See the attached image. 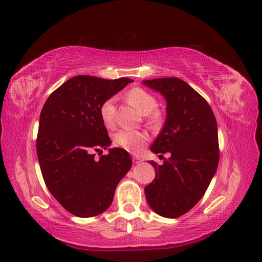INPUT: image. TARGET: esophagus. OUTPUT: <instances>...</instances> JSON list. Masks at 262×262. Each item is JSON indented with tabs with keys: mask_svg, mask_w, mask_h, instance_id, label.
<instances>
[{
	"mask_svg": "<svg viewBox=\"0 0 262 262\" xmlns=\"http://www.w3.org/2000/svg\"><path fill=\"white\" fill-rule=\"evenodd\" d=\"M132 161H133L134 164H140V163L143 162V160H142V158L139 157V156H134V157L132 158Z\"/></svg>",
	"mask_w": 262,
	"mask_h": 262,
	"instance_id": "34e87169",
	"label": "esophagus"
}]
</instances>
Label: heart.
Masks as SVG:
<instances>
[{"instance_id":"b5f03b06","label":"heart","mask_w":262,"mask_h":262,"mask_svg":"<svg viewBox=\"0 0 262 262\" xmlns=\"http://www.w3.org/2000/svg\"><path fill=\"white\" fill-rule=\"evenodd\" d=\"M126 100L137 110L145 116V122L149 126H157L162 122V115L156 110L157 99L152 93L142 87H134L126 93ZM101 121L107 128H114L116 124L115 98L110 97L102 102L100 108ZM148 137L144 132L120 130L114 136V144L128 150L130 153H139L146 145Z\"/></svg>"}]
</instances>
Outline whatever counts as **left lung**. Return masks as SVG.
Returning a JSON list of instances; mask_svg holds the SVG:
<instances>
[{"instance_id": "obj_1", "label": "left lung", "mask_w": 262, "mask_h": 262, "mask_svg": "<svg viewBox=\"0 0 262 262\" xmlns=\"http://www.w3.org/2000/svg\"><path fill=\"white\" fill-rule=\"evenodd\" d=\"M143 83L167 101L166 122L150 150L170 153L163 165L149 162L156 177L144 192L158 215L176 219L200 201L217 169L216 119L208 101L180 78H154Z\"/></svg>"}]
</instances>
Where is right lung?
Returning a JSON list of instances; mask_svg holds the SVG:
<instances>
[{"label": "right lung", "mask_w": 262, "mask_h": 262, "mask_svg": "<svg viewBox=\"0 0 262 262\" xmlns=\"http://www.w3.org/2000/svg\"><path fill=\"white\" fill-rule=\"evenodd\" d=\"M131 82L128 77L77 75L58 87L41 109L36 149L45 184L75 216L106 211L119 181L131 168L125 149L112 148L99 160L94 154L112 144L100 118L101 104Z\"/></svg>", "instance_id": "obj_1"}]
</instances>
